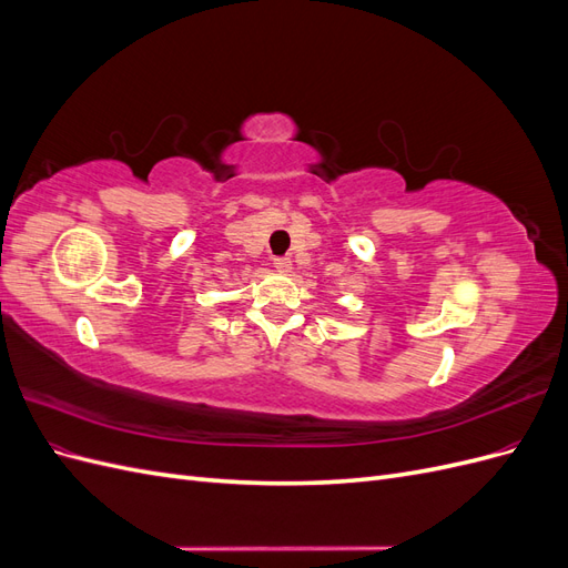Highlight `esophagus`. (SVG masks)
Returning a JSON list of instances; mask_svg holds the SVG:
<instances>
[{
  "instance_id": "34e87169",
  "label": "esophagus",
  "mask_w": 568,
  "mask_h": 568,
  "mask_svg": "<svg viewBox=\"0 0 568 568\" xmlns=\"http://www.w3.org/2000/svg\"><path fill=\"white\" fill-rule=\"evenodd\" d=\"M274 267H277L280 272H291V257H274Z\"/></svg>"
}]
</instances>
